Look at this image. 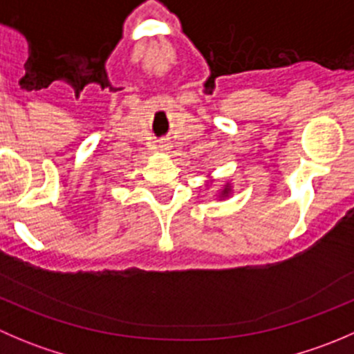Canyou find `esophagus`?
Returning a JSON list of instances; mask_svg holds the SVG:
<instances>
[{
	"label": "esophagus",
	"instance_id": "34e87169",
	"mask_svg": "<svg viewBox=\"0 0 354 354\" xmlns=\"http://www.w3.org/2000/svg\"><path fill=\"white\" fill-rule=\"evenodd\" d=\"M160 149H166V144H164V145H160Z\"/></svg>",
	"mask_w": 354,
	"mask_h": 354
}]
</instances>
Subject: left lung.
<instances>
[{
    "label": "left lung",
    "instance_id": "left-lung-1",
    "mask_svg": "<svg viewBox=\"0 0 354 354\" xmlns=\"http://www.w3.org/2000/svg\"><path fill=\"white\" fill-rule=\"evenodd\" d=\"M231 194V187H230V183L226 185V187H224V190L221 192V195H219V198H224V197H227V195Z\"/></svg>",
    "mask_w": 354,
    "mask_h": 354
}]
</instances>
